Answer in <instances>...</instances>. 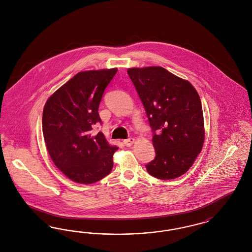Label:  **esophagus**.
Returning a JSON list of instances; mask_svg holds the SVG:
<instances>
[{"label": "esophagus", "mask_w": 252, "mask_h": 252, "mask_svg": "<svg viewBox=\"0 0 252 252\" xmlns=\"http://www.w3.org/2000/svg\"><path fill=\"white\" fill-rule=\"evenodd\" d=\"M134 141H135V139L134 138H129V139H125L123 142H124V144L126 145V146H131L133 143H134Z\"/></svg>", "instance_id": "esophagus-1"}]
</instances>
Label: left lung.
Masks as SVG:
<instances>
[{
  "label": "left lung",
  "instance_id": "8db88e82",
  "mask_svg": "<svg viewBox=\"0 0 252 252\" xmlns=\"http://www.w3.org/2000/svg\"><path fill=\"white\" fill-rule=\"evenodd\" d=\"M127 73L153 132L156 157L145 165L148 173L160 180L176 179L191 167L203 147L199 95L188 81L162 67L131 68Z\"/></svg>",
  "mask_w": 252,
  "mask_h": 252
}]
</instances>
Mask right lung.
Returning <instances> with one entry per match:
<instances>
[{
  "label": "right lung",
  "instance_id": "add662e5",
  "mask_svg": "<svg viewBox=\"0 0 252 252\" xmlns=\"http://www.w3.org/2000/svg\"><path fill=\"white\" fill-rule=\"evenodd\" d=\"M117 69L81 71L46 101L43 134L56 166L77 183H96L111 173L113 154L104 135L91 130L101 124L98 106Z\"/></svg>",
  "mask_w": 252,
  "mask_h": 252
}]
</instances>
